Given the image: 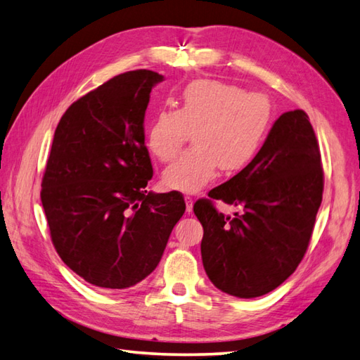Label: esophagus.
I'll return each instance as SVG.
<instances>
[{
	"mask_svg": "<svg viewBox=\"0 0 360 360\" xmlns=\"http://www.w3.org/2000/svg\"><path fill=\"white\" fill-rule=\"evenodd\" d=\"M186 210L188 214L193 210V198H192V196H186Z\"/></svg>",
	"mask_w": 360,
	"mask_h": 360,
	"instance_id": "obj_1",
	"label": "esophagus"
}]
</instances>
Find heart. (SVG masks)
<instances>
[{"label": "heart", "mask_w": 360, "mask_h": 360, "mask_svg": "<svg viewBox=\"0 0 360 360\" xmlns=\"http://www.w3.org/2000/svg\"><path fill=\"white\" fill-rule=\"evenodd\" d=\"M269 96L246 94L236 84L198 79L187 84L178 108L160 109L151 118L146 145L159 160H172L193 131V148L168 165L165 187L196 192L212 181L218 168L234 173L257 156L271 124Z\"/></svg>", "instance_id": "1"}]
</instances>
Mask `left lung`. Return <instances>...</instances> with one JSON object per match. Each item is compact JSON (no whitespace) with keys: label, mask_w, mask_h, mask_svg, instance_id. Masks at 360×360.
<instances>
[{"label":"left lung","mask_w":360,"mask_h":360,"mask_svg":"<svg viewBox=\"0 0 360 360\" xmlns=\"http://www.w3.org/2000/svg\"><path fill=\"white\" fill-rule=\"evenodd\" d=\"M198 200L202 265L212 284L237 298H256L279 287L306 255L323 198L319 142L304 110L274 122L257 156L234 178ZM212 199L242 205L234 217Z\"/></svg>","instance_id":"left-lung-1"}]
</instances>
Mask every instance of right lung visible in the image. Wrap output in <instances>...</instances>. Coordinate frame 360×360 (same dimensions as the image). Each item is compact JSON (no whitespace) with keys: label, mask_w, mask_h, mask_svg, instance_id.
Returning <instances> with one entry per match:
<instances>
[{"label":"right lung","mask_w":360,"mask_h":360,"mask_svg":"<svg viewBox=\"0 0 360 360\" xmlns=\"http://www.w3.org/2000/svg\"><path fill=\"white\" fill-rule=\"evenodd\" d=\"M162 81L151 70L118 75L75 101L56 128L41 206L58 255L91 285L143 281L186 212L179 192H146L145 110Z\"/></svg>","instance_id":"obj_1"}]
</instances>
